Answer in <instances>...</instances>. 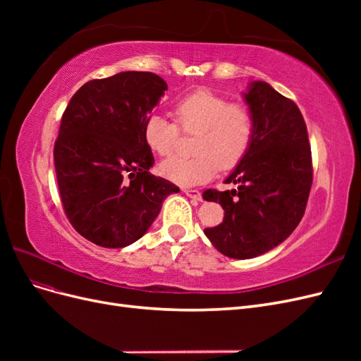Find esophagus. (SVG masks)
<instances>
[{
    "label": "esophagus",
    "mask_w": 361,
    "mask_h": 361,
    "mask_svg": "<svg viewBox=\"0 0 361 361\" xmlns=\"http://www.w3.org/2000/svg\"><path fill=\"white\" fill-rule=\"evenodd\" d=\"M185 194L188 195L190 199H194V200H202V192L197 191V190H188V188H183L182 190Z\"/></svg>",
    "instance_id": "34e87169"
}]
</instances>
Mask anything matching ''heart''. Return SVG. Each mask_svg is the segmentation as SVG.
I'll use <instances>...</instances> for the list:
<instances>
[{"mask_svg": "<svg viewBox=\"0 0 361 361\" xmlns=\"http://www.w3.org/2000/svg\"><path fill=\"white\" fill-rule=\"evenodd\" d=\"M176 119L152 114L145 123L149 147L161 157L176 149L180 129L197 133L192 143L194 157L176 155L161 162L159 171L166 179L182 185L211 180L218 169L231 170L243 161L255 135V116L245 104H228L226 97L200 89L176 102ZM181 128H179L178 126Z\"/></svg>", "mask_w": 361, "mask_h": 361, "instance_id": "b5f03b06", "label": "heart"}]
</instances>
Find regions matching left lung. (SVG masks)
Returning <instances> with one entry per match:
<instances>
[{
  "instance_id": "left-lung-1",
  "label": "left lung",
  "mask_w": 361,
  "mask_h": 361,
  "mask_svg": "<svg viewBox=\"0 0 361 361\" xmlns=\"http://www.w3.org/2000/svg\"><path fill=\"white\" fill-rule=\"evenodd\" d=\"M243 96L255 116V135L224 180L238 190L203 192L224 209L223 223L204 235L232 259L257 257L285 241L301 221L313 180L307 126L297 104L265 81L250 82Z\"/></svg>"
}]
</instances>
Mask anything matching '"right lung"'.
<instances>
[{"instance_id":"right-lung-1","label":"right lung","mask_w":361,"mask_h":361,"mask_svg":"<svg viewBox=\"0 0 361 361\" xmlns=\"http://www.w3.org/2000/svg\"><path fill=\"white\" fill-rule=\"evenodd\" d=\"M167 82L152 72H120L85 82L61 117L54 146L60 197L73 228L90 243L138 241L176 185L150 174L145 123Z\"/></svg>"}]
</instances>
